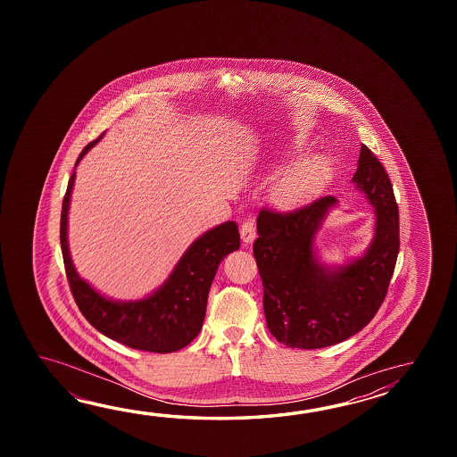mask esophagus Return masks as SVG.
<instances>
[{"instance_id": "obj_1", "label": "esophagus", "mask_w": 457, "mask_h": 457, "mask_svg": "<svg viewBox=\"0 0 457 457\" xmlns=\"http://www.w3.org/2000/svg\"><path fill=\"white\" fill-rule=\"evenodd\" d=\"M240 235H242L243 242L253 243V240L256 238V225H254V220L252 219H248V220H245L242 224V228H240Z\"/></svg>"}]
</instances>
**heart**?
<instances>
[{"label":"heart","mask_w":457,"mask_h":457,"mask_svg":"<svg viewBox=\"0 0 457 457\" xmlns=\"http://www.w3.org/2000/svg\"><path fill=\"white\" fill-rule=\"evenodd\" d=\"M327 171L323 160H309L294 166L282 176L274 187V197L284 209H294L307 203L320 185L321 178Z\"/></svg>","instance_id":"1"}]
</instances>
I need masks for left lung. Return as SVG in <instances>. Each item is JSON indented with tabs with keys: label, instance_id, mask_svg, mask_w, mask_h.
Instances as JSON below:
<instances>
[{
	"label": "left lung",
	"instance_id": "1",
	"mask_svg": "<svg viewBox=\"0 0 457 457\" xmlns=\"http://www.w3.org/2000/svg\"><path fill=\"white\" fill-rule=\"evenodd\" d=\"M353 183L376 209L370 250L340 268L313 253V237L337 197L325 195L291 212L262 207L253 254L262 276L268 330L289 348L317 350L362 330L387 295L400 248L398 205L386 168L361 145Z\"/></svg>",
	"mask_w": 457,
	"mask_h": 457
}]
</instances>
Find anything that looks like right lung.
<instances>
[{"instance_id":"add662e5","label":"right lung","mask_w":457,"mask_h":457,"mask_svg":"<svg viewBox=\"0 0 457 457\" xmlns=\"http://www.w3.org/2000/svg\"><path fill=\"white\" fill-rule=\"evenodd\" d=\"M103 136L81 150L75 166ZM73 183L75 171L70 176L62 204L60 245L70 289L83 317L107 338L134 350L173 353L185 348L203 328L207 295L219 264L228 253L240 248L238 225L225 222L199 237L178 262L165 284L146 299L109 301L78 276L70 258L67 215Z\"/></svg>"}]
</instances>
